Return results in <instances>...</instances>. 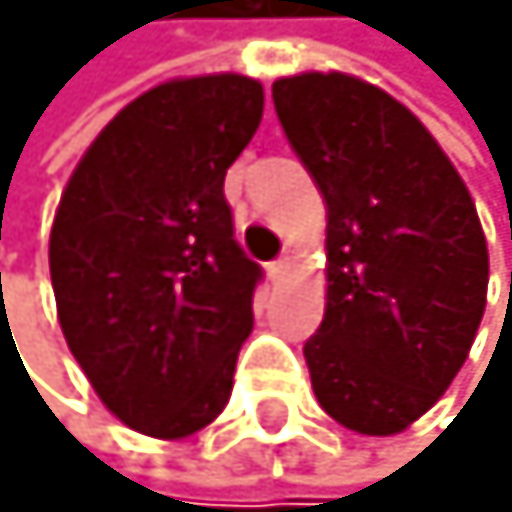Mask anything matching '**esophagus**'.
I'll return each mask as SVG.
<instances>
[{"label": "esophagus", "mask_w": 512, "mask_h": 512, "mask_svg": "<svg viewBox=\"0 0 512 512\" xmlns=\"http://www.w3.org/2000/svg\"><path fill=\"white\" fill-rule=\"evenodd\" d=\"M288 268H291V258L284 254V258H278V261H271V264H268V274H271V278H281V274L288 271Z\"/></svg>", "instance_id": "esophagus-1"}]
</instances>
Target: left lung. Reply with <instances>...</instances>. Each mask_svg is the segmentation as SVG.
Returning a JSON list of instances; mask_svg holds the SVG:
<instances>
[{
	"label": "left lung",
	"instance_id": "obj_1",
	"mask_svg": "<svg viewBox=\"0 0 512 512\" xmlns=\"http://www.w3.org/2000/svg\"><path fill=\"white\" fill-rule=\"evenodd\" d=\"M274 108L327 205V304L304 344L314 397L354 434L394 437L453 384L483 321L477 205L424 122L364 78H278Z\"/></svg>",
	"mask_w": 512,
	"mask_h": 512
}]
</instances>
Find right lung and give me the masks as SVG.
Masks as SVG:
<instances>
[{"mask_svg":"<svg viewBox=\"0 0 512 512\" xmlns=\"http://www.w3.org/2000/svg\"><path fill=\"white\" fill-rule=\"evenodd\" d=\"M261 115L251 75L168 78L98 132L55 208L65 344L98 400L145 437L198 434L231 397L261 268L234 241L224 175Z\"/></svg>","mask_w":512,"mask_h":512,"instance_id":"1","label":"right lung"}]
</instances>
